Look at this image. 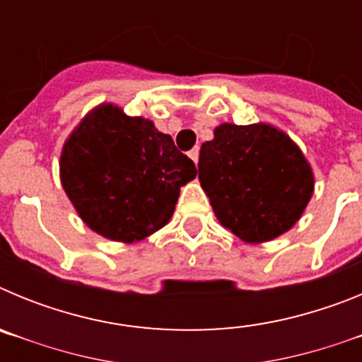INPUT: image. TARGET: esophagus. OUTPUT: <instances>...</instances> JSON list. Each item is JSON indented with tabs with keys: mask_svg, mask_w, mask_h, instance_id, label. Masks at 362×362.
<instances>
[{
	"mask_svg": "<svg viewBox=\"0 0 362 362\" xmlns=\"http://www.w3.org/2000/svg\"><path fill=\"white\" fill-rule=\"evenodd\" d=\"M188 156H190L192 161L197 165V161H199V148H197V146H196V148H192L190 152H188Z\"/></svg>",
	"mask_w": 362,
	"mask_h": 362,
	"instance_id": "obj_1",
	"label": "esophagus"
}]
</instances>
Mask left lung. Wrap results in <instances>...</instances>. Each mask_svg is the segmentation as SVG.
Returning a JSON list of instances; mask_svg holds the SVG:
<instances>
[{"label": "left lung", "instance_id": "obj_1", "mask_svg": "<svg viewBox=\"0 0 362 362\" xmlns=\"http://www.w3.org/2000/svg\"><path fill=\"white\" fill-rule=\"evenodd\" d=\"M199 181L219 223L245 243L288 232L313 194L299 146L267 123H223L199 152Z\"/></svg>", "mask_w": 362, "mask_h": 362}]
</instances>
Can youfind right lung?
Here are the masks:
<instances>
[{"mask_svg": "<svg viewBox=\"0 0 362 362\" xmlns=\"http://www.w3.org/2000/svg\"><path fill=\"white\" fill-rule=\"evenodd\" d=\"M59 174L88 228L110 241L136 243L170 221L179 188L197 170L152 121L103 103L65 141Z\"/></svg>", "mask_w": 362, "mask_h": 362, "instance_id": "1", "label": "right lung"}]
</instances>
